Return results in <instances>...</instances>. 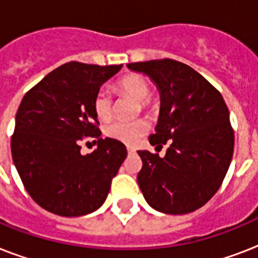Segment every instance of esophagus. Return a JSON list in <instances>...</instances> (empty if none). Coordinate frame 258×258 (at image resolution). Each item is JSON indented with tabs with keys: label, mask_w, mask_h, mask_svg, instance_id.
I'll use <instances>...</instances> for the list:
<instances>
[{
	"label": "esophagus",
	"mask_w": 258,
	"mask_h": 258,
	"mask_svg": "<svg viewBox=\"0 0 258 258\" xmlns=\"http://www.w3.org/2000/svg\"><path fill=\"white\" fill-rule=\"evenodd\" d=\"M127 151H128V154H135V153H137V150L134 149V147H127Z\"/></svg>",
	"instance_id": "34e87169"
}]
</instances>
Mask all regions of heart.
<instances>
[{
	"instance_id": "b5f03b06",
	"label": "heart",
	"mask_w": 258,
	"mask_h": 258,
	"mask_svg": "<svg viewBox=\"0 0 258 258\" xmlns=\"http://www.w3.org/2000/svg\"><path fill=\"white\" fill-rule=\"evenodd\" d=\"M116 88L119 93L125 95L139 100V107L142 109L153 108V100L149 96L150 84L143 76L138 74L125 75L120 80H117ZM93 111L96 116L101 120H107L112 115L113 101L112 97L105 89H99L93 97ZM149 121L145 117H139L131 121L115 120L105 125V135L119 141L125 145H135L147 131H149Z\"/></svg>"
}]
</instances>
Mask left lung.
I'll list each match as a JSON object with an SVG mask.
<instances>
[{
    "mask_svg": "<svg viewBox=\"0 0 258 258\" xmlns=\"http://www.w3.org/2000/svg\"><path fill=\"white\" fill-rule=\"evenodd\" d=\"M161 92L157 133L149 141L166 155L138 151V184L147 204L166 214L202 208L220 188L234 149V131L220 91L191 67L171 58L130 62Z\"/></svg>",
    "mask_w": 258,
    "mask_h": 258,
    "instance_id": "8db88e82",
    "label": "left lung"
}]
</instances>
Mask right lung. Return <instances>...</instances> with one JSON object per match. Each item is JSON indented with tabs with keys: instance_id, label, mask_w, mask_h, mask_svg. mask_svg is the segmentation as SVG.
Instances as JSON below:
<instances>
[{
	"instance_id": "add662e5",
	"label": "right lung",
	"mask_w": 258,
	"mask_h": 258,
	"mask_svg": "<svg viewBox=\"0 0 258 258\" xmlns=\"http://www.w3.org/2000/svg\"><path fill=\"white\" fill-rule=\"evenodd\" d=\"M120 66L62 64L22 97L10 141L24 187L42 209L61 217L95 212L108 196L112 178L127 157L119 141L101 139L93 97ZM98 149L82 156L80 142Z\"/></svg>"
}]
</instances>
